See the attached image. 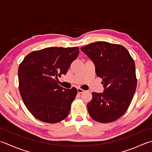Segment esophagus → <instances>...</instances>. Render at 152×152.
Listing matches in <instances>:
<instances>
[{
    "mask_svg": "<svg viewBox=\"0 0 152 152\" xmlns=\"http://www.w3.org/2000/svg\"><path fill=\"white\" fill-rule=\"evenodd\" d=\"M77 91H78V94H82L84 91V90H82V89H81V88H77Z\"/></svg>",
    "mask_w": 152,
    "mask_h": 152,
    "instance_id": "esophagus-1",
    "label": "esophagus"
}]
</instances>
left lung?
Masks as SVG:
<instances>
[{"instance_id": "left-lung-1", "label": "left lung", "mask_w": 152, "mask_h": 152, "mask_svg": "<svg viewBox=\"0 0 152 152\" xmlns=\"http://www.w3.org/2000/svg\"><path fill=\"white\" fill-rule=\"evenodd\" d=\"M81 50L94 62L105 90L92 93L87 107L97 122L111 123L122 117L134 95L137 79L135 63L125 47L105 41L91 43Z\"/></svg>"}]
</instances>
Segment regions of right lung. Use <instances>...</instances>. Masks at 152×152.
Here are the masks:
<instances>
[{"mask_svg": "<svg viewBox=\"0 0 152 152\" xmlns=\"http://www.w3.org/2000/svg\"><path fill=\"white\" fill-rule=\"evenodd\" d=\"M79 54L78 47H48L27 55L18 67L19 91L34 117L48 123L64 119L75 99V88L65 89L56 80L66 74Z\"/></svg>", "mask_w": 152, "mask_h": 152, "instance_id": "add662e5", "label": "right lung"}]
</instances>
